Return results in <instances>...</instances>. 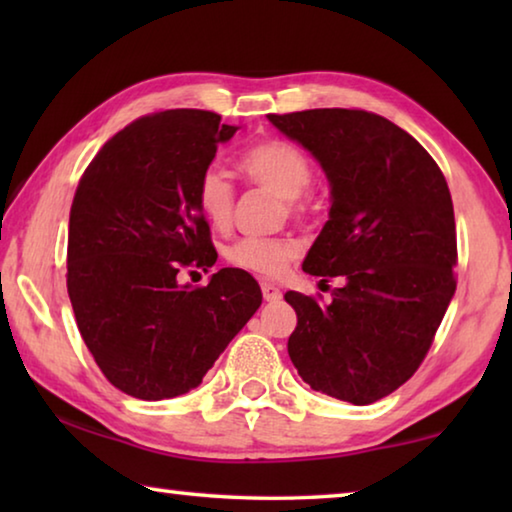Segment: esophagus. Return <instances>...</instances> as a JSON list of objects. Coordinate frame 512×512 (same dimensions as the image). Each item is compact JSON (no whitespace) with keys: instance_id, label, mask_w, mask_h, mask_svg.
<instances>
[{"instance_id":"obj_1","label":"esophagus","mask_w":512,"mask_h":512,"mask_svg":"<svg viewBox=\"0 0 512 512\" xmlns=\"http://www.w3.org/2000/svg\"><path fill=\"white\" fill-rule=\"evenodd\" d=\"M262 296L266 302H277L282 298V291L273 282H262Z\"/></svg>"}]
</instances>
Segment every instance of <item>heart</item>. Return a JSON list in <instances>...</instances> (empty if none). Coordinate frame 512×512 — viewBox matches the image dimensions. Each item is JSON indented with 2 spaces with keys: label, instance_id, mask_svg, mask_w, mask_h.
Masks as SVG:
<instances>
[{
  "label": "heart",
  "instance_id": "1",
  "mask_svg": "<svg viewBox=\"0 0 512 512\" xmlns=\"http://www.w3.org/2000/svg\"><path fill=\"white\" fill-rule=\"evenodd\" d=\"M239 169L250 183L271 189L275 196L284 198L289 212L302 210L300 196L307 192L314 178L307 155L298 146L282 140H268L253 146L239 160ZM196 203L212 228L225 230L232 223L235 187L221 169L210 167L201 173L196 185ZM296 253L298 244L291 239L244 237L228 248L225 259L241 271L280 275Z\"/></svg>",
  "mask_w": 512,
  "mask_h": 512
}]
</instances>
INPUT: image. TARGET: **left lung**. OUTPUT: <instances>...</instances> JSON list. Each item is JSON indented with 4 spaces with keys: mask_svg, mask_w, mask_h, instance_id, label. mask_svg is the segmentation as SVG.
<instances>
[{
    "mask_svg": "<svg viewBox=\"0 0 512 512\" xmlns=\"http://www.w3.org/2000/svg\"><path fill=\"white\" fill-rule=\"evenodd\" d=\"M268 121L314 155L329 183V219L302 271L345 282L329 305L284 293L298 316L289 357L314 391L372 404L418 370L454 298L447 180L418 140L366 110L318 108Z\"/></svg>",
    "mask_w": 512,
    "mask_h": 512,
    "instance_id": "1",
    "label": "left lung"
}]
</instances>
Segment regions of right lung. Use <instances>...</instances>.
I'll return each instance as SVG.
<instances>
[{"instance_id": "add662e5", "label": "right lung", "mask_w": 512, "mask_h": 512, "mask_svg": "<svg viewBox=\"0 0 512 512\" xmlns=\"http://www.w3.org/2000/svg\"><path fill=\"white\" fill-rule=\"evenodd\" d=\"M239 126L216 112L164 110L101 146L69 210L67 293L103 375L137 400H169L205 372L262 305L259 284L221 268L207 287L183 268H212L198 178Z\"/></svg>"}]
</instances>
